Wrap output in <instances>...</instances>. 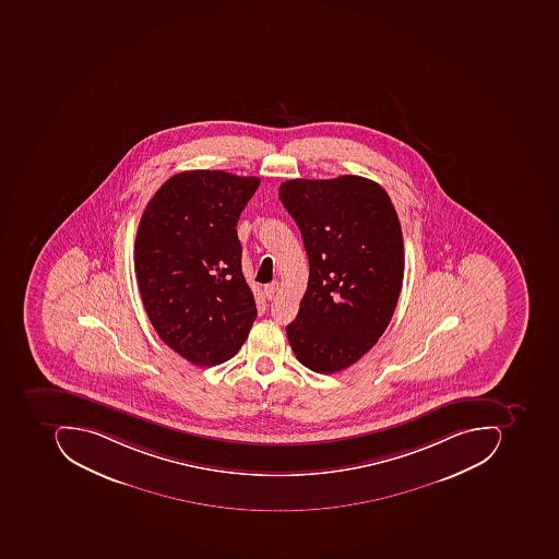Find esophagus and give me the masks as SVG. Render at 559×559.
<instances>
[{"mask_svg": "<svg viewBox=\"0 0 559 559\" xmlns=\"http://www.w3.org/2000/svg\"><path fill=\"white\" fill-rule=\"evenodd\" d=\"M278 290L277 282H272V284H266L263 287V294H265L266 299H272L275 296V293Z\"/></svg>", "mask_w": 559, "mask_h": 559, "instance_id": "1", "label": "esophagus"}]
</instances>
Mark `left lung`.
I'll use <instances>...</instances> for the list:
<instances>
[{"label": "left lung", "instance_id": "left-lung-1", "mask_svg": "<svg viewBox=\"0 0 559 559\" xmlns=\"http://www.w3.org/2000/svg\"><path fill=\"white\" fill-rule=\"evenodd\" d=\"M278 197L309 259L288 343L306 368L343 371L378 343L399 302L405 271L399 215L386 191L361 176L288 179Z\"/></svg>", "mask_w": 559, "mask_h": 559}]
</instances>
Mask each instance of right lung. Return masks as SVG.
Instances as JSON below:
<instances>
[{
  "instance_id": "1",
  "label": "right lung",
  "mask_w": 559,
  "mask_h": 559,
  "mask_svg": "<svg viewBox=\"0 0 559 559\" xmlns=\"http://www.w3.org/2000/svg\"><path fill=\"white\" fill-rule=\"evenodd\" d=\"M259 185L255 176L179 173L139 222L134 266L144 309L157 336L191 365L234 358L255 321L237 223Z\"/></svg>"
}]
</instances>
